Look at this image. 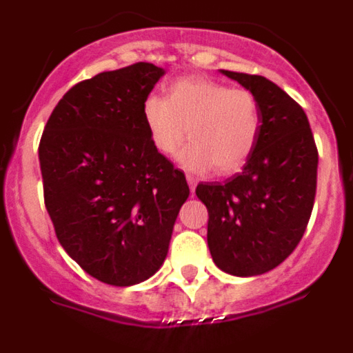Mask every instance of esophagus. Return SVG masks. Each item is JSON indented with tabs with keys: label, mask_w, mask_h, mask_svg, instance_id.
<instances>
[{
	"label": "esophagus",
	"mask_w": 353,
	"mask_h": 353,
	"mask_svg": "<svg viewBox=\"0 0 353 353\" xmlns=\"http://www.w3.org/2000/svg\"><path fill=\"white\" fill-rule=\"evenodd\" d=\"M187 183H189V189H191V192H194L196 179H194V176H192V174H187Z\"/></svg>",
	"instance_id": "1"
}]
</instances>
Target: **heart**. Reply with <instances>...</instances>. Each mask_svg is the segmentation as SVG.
<instances>
[{
    "label": "heart",
    "instance_id": "obj_1",
    "mask_svg": "<svg viewBox=\"0 0 353 353\" xmlns=\"http://www.w3.org/2000/svg\"><path fill=\"white\" fill-rule=\"evenodd\" d=\"M141 114L148 136L162 155L180 152L187 170L233 173L244 166L261 134V104L248 88L201 76H187L168 86V97L150 93Z\"/></svg>",
    "mask_w": 353,
    "mask_h": 353
}]
</instances>
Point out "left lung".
Masks as SVG:
<instances>
[{
    "label": "left lung",
    "instance_id": "left-lung-1",
    "mask_svg": "<svg viewBox=\"0 0 353 353\" xmlns=\"http://www.w3.org/2000/svg\"><path fill=\"white\" fill-rule=\"evenodd\" d=\"M261 104V134L244 171L198 183L208 210L212 260L233 276H258L283 263L304 235L316 194L318 150L304 109L263 76L223 70Z\"/></svg>",
    "mask_w": 353,
    "mask_h": 353
}]
</instances>
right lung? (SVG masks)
Wrapping results in <instances>:
<instances>
[{
	"label": "right lung",
	"instance_id": "right-lung-1",
	"mask_svg": "<svg viewBox=\"0 0 353 353\" xmlns=\"http://www.w3.org/2000/svg\"><path fill=\"white\" fill-rule=\"evenodd\" d=\"M164 70L138 61L74 84L39 145L43 201L61 248L102 283L154 276L189 196L185 174L159 154L141 114Z\"/></svg>",
	"mask_w": 353,
	"mask_h": 353
}]
</instances>
